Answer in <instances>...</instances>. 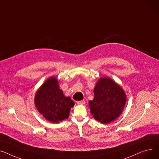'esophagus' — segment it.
Returning <instances> with one entry per match:
<instances>
[{"label":"esophagus","instance_id":"1","mask_svg":"<svg viewBox=\"0 0 159 159\" xmlns=\"http://www.w3.org/2000/svg\"><path fill=\"white\" fill-rule=\"evenodd\" d=\"M77 103L79 104V105H84L85 104V100H81V101H77Z\"/></svg>","mask_w":159,"mask_h":159}]
</instances>
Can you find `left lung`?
I'll return each mask as SVG.
<instances>
[{
    "mask_svg": "<svg viewBox=\"0 0 159 159\" xmlns=\"http://www.w3.org/2000/svg\"><path fill=\"white\" fill-rule=\"evenodd\" d=\"M94 98L89 101L91 113L101 123H109L122 112L126 96L123 90L108 78L100 79L94 90Z\"/></svg>",
    "mask_w": 159,
    "mask_h": 159,
    "instance_id": "1",
    "label": "left lung"
}]
</instances>
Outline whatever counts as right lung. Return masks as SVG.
<instances>
[{
  "label": "right lung",
  "mask_w": 159,
  "mask_h": 159,
  "mask_svg": "<svg viewBox=\"0 0 159 159\" xmlns=\"http://www.w3.org/2000/svg\"><path fill=\"white\" fill-rule=\"evenodd\" d=\"M34 102L39 112L52 123H59L68 118L74 105L70 98L64 96L57 79L54 77L47 80L37 91Z\"/></svg>",
  "instance_id": "right-lung-1"
}]
</instances>
